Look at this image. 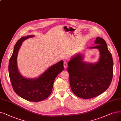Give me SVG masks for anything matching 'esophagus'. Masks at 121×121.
Wrapping results in <instances>:
<instances>
[{
  "instance_id": "esophagus-1",
  "label": "esophagus",
  "mask_w": 121,
  "mask_h": 121,
  "mask_svg": "<svg viewBox=\"0 0 121 121\" xmlns=\"http://www.w3.org/2000/svg\"><path fill=\"white\" fill-rule=\"evenodd\" d=\"M64 66L65 69H66L67 67V62L65 61L64 62Z\"/></svg>"
}]
</instances>
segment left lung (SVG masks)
<instances>
[{
	"label": "left lung",
	"instance_id": "obj_1",
	"mask_svg": "<svg viewBox=\"0 0 121 121\" xmlns=\"http://www.w3.org/2000/svg\"><path fill=\"white\" fill-rule=\"evenodd\" d=\"M97 45L90 49L99 50L100 57L96 64L82 61L83 56L78 54L69 62L67 71L69 75L71 90L78 97L89 99L103 93L109 87L113 75V61L105 41L97 37Z\"/></svg>",
	"mask_w": 121,
	"mask_h": 121
}]
</instances>
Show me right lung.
<instances>
[{
  "label": "right lung",
  "instance_id": "1",
  "mask_svg": "<svg viewBox=\"0 0 121 121\" xmlns=\"http://www.w3.org/2000/svg\"><path fill=\"white\" fill-rule=\"evenodd\" d=\"M30 35L21 38L16 43L9 62V75L15 92L22 98L32 102H39L47 98L51 94L54 82L56 76L64 69V61L52 65L36 79H27L19 73L17 66V57L22 42Z\"/></svg>",
  "mask_w": 121,
  "mask_h": 121
}]
</instances>
